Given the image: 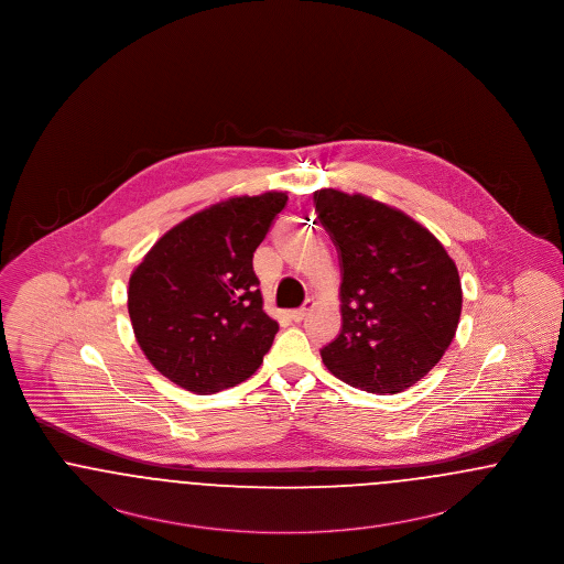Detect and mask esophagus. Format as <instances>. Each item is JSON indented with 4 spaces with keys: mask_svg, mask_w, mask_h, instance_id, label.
I'll use <instances>...</instances> for the list:
<instances>
[{
    "mask_svg": "<svg viewBox=\"0 0 564 564\" xmlns=\"http://www.w3.org/2000/svg\"><path fill=\"white\" fill-rule=\"evenodd\" d=\"M313 306H315V302H313V300H306V302H304V306H302V308H295V311H292V313H290V317H292V322H295V323L302 322V319H304V317H306V315H308V311H311V308H313Z\"/></svg>",
    "mask_w": 564,
    "mask_h": 564,
    "instance_id": "34e87169",
    "label": "esophagus"
}]
</instances>
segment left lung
Segmentation results:
<instances>
[{
  "label": "left lung",
  "instance_id": "1",
  "mask_svg": "<svg viewBox=\"0 0 564 564\" xmlns=\"http://www.w3.org/2000/svg\"><path fill=\"white\" fill-rule=\"evenodd\" d=\"M315 212L340 253V336L325 368L355 389L400 393L455 338L463 290L455 260L430 230L366 194L315 192Z\"/></svg>",
  "mask_w": 564,
  "mask_h": 564
}]
</instances>
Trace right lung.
Wrapping results in <instances>:
<instances>
[{
    "mask_svg": "<svg viewBox=\"0 0 564 564\" xmlns=\"http://www.w3.org/2000/svg\"><path fill=\"white\" fill-rule=\"evenodd\" d=\"M288 192L230 196L166 230L129 279L145 359L177 387L212 395L253 375L279 323L264 311L253 251Z\"/></svg>",
    "mask_w": 564,
    "mask_h": 564,
    "instance_id": "obj_1",
    "label": "right lung"
}]
</instances>
